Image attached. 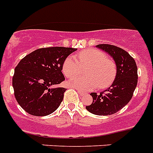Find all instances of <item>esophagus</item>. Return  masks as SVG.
<instances>
[{
	"mask_svg": "<svg viewBox=\"0 0 153 153\" xmlns=\"http://www.w3.org/2000/svg\"><path fill=\"white\" fill-rule=\"evenodd\" d=\"M76 90H77V91H78V93H79V95H81V96H82V95H84V92L81 91L80 89H76Z\"/></svg>",
	"mask_w": 153,
	"mask_h": 153,
	"instance_id": "esophagus-1",
	"label": "esophagus"
}]
</instances>
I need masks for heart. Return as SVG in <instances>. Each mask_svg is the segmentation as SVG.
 Masks as SVG:
<instances>
[{
    "mask_svg": "<svg viewBox=\"0 0 153 153\" xmlns=\"http://www.w3.org/2000/svg\"><path fill=\"white\" fill-rule=\"evenodd\" d=\"M86 66L87 77L75 76L82 68ZM62 72L68 78L76 76L68 81L70 86L81 90H92L98 85L101 89L108 87L115 78V70L114 64L104 52L89 48L78 53L77 59L74 56L67 57L62 65Z\"/></svg>",
    "mask_w": 153,
    "mask_h": 153,
    "instance_id": "heart-1",
    "label": "heart"
}]
</instances>
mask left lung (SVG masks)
Segmentation results:
<instances>
[{"instance_id":"left-lung-1","label":"left lung","mask_w":153,"mask_h":153,"mask_svg":"<svg viewBox=\"0 0 153 153\" xmlns=\"http://www.w3.org/2000/svg\"><path fill=\"white\" fill-rule=\"evenodd\" d=\"M97 47L114 59L116 76L106 90L99 94H90L93 103L85 108L94 115H112L126 106L132 98L137 84V68L134 59L123 48L108 44L97 45Z\"/></svg>"}]
</instances>
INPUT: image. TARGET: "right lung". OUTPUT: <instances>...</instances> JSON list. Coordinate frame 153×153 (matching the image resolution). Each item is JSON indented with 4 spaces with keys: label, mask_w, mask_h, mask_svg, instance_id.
I'll return each instance as SVG.
<instances>
[{
    "label": "right lung",
    "mask_w": 153,
    "mask_h": 153,
    "mask_svg": "<svg viewBox=\"0 0 153 153\" xmlns=\"http://www.w3.org/2000/svg\"><path fill=\"white\" fill-rule=\"evenodd\" d=\"M76 50L65 47L42 48L21 59L15 68L12 85L15 97L24 111L35 116H45L58 108L66 89L52 86L65 80L62 65Z\"/></svg>",
    "instance_id": "right-lung-1"
}]
</instances>
